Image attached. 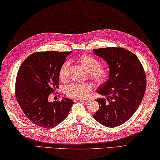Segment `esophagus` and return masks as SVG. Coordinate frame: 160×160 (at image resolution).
Returning a JSON list of instances; mask_svg holds the SVG:
<instances>
[{"mask_svg": "<svg viewBox=\"0 0 160 160\" xmlns=\"http://www.w3.org/2000/svg\"><path fill=\"white\" fill-rule=\"evenodd\" d=\"M78 101H81V102L83 103H88L89 101V99H78Z\"/></svg>", "mask_w": 160, "mask_h": 160, "instance_id": "1", "label": "esophagus"}]
</instances>
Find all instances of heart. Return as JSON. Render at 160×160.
<instances>
[{
  "label": "heart",
  "mask_w": 160,
  "mask_h": 160,
  "mask_svg": "<svg viewBox=\"0 0 160 160\" xmlns=\"http://www.w3.org/2000/svg\"><path fill=\"white\" fill-rule=\"evenodd\" d=\"M77 62L86 71L89 72V75L95 83L101 85L108 80L109 71L104 66H101L99 61L88 55H83L77 58ZM69 63L65 62L62 63L59 71V78L64 81L67 78V69ZM93 85L88 82L84 83H72L65 88V94L69 98L82 99L88 97L93 90Z\"/></svg>",
  "instance_id": "obj_1"
}]
</instances>
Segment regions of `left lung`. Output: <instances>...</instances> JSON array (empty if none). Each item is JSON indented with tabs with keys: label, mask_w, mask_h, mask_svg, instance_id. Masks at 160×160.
I'll return each mask as SVG.
<instances>
[{
	"label": "left lung",
	"mask_w": 160,
	"mask_h": 160,
	"mask_svg": "<svg viewBox=\"0 0 160 160\" xmlns=\"http://www.w3.org/2000/svg\"><path fill=\"white\" fill-rule=\"evenodd\" d=\"M94 54L108 62L109 79L97 89L106 99H96L99 109L93 118L108 128L126 122L134 114L143 98L146 77L141 62L131 51L120 47L94 49Z\"/></svg>",
	"instance_id": "obj_1"
}]
</instances>
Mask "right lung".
Masks as SVG:
<instances>
[{
  "label": "right lung",
  "mask_w": 160,
  "mask_h": 160,
  "mask_svg": "<svg viewBox=\"0 0 160 160\" xmlns=\"http://www.w3.org/2000/svg\"><path fill=\"white\" fill-rule=\"evenodd\" d=\"M71 52H37L21 65L16 79L17 102L26 117L37 126L52 128L68 115L73 101L63 98L49 102L48 98L59 88V71Z\"/></svg>",
  "instance_id": "obj_1"
}]
</instances>
